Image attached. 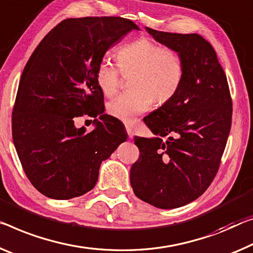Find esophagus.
Here are the masks:
<instances>
[{"mask_svg":"<svg viewBox=\"0 0 253 253\" xmlns=\"http://www.w3.org/2000/svg\"><path fill=\"white\" fill-rule=\"evenodd\" d=\"M126 127L127 135H129L130 139H132V138H133V131H132V129H131V127H130L129 126H126Z\"/></svg>","mask_w":253,"mask_h":253,"instance_id":"1","label":"esophagus"}]
</instances>
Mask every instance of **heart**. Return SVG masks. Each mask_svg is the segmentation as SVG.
Returning <instances> with one entry per match:
<instances>
[{"instance_id": "1", "label": "heart", "mask_w": 253, "mask_h": 253, "mask_svg": "<svg viewBox=\"0 0 253 253\" xmlns=\"http://www.w3.org/2000/svg\"><path fill=\"white\" fill-rule=\"evenodd\" d=\"M115 57L122 73L134 72L131 79L133 90L119 95L107 106L108 114L124 123L134 122L138 115L149 110L153 100L157 105L167 103L181 86L184 67L180 54L149 38H139L122 46ZM120 70L108 59L97 65V84L106 97L118 91Z\"/></svg>"}]
</instances>
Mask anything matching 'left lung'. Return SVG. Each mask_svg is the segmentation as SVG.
<instances>
[{"mask_svg":"<svg viewBox=\"0 0 253 253\" xmlns=\"http://www.w3.org/2000/svg\"><path fill=\"white\" fill-rule=\"evenodd\" d=\"M146 30L180 54L184 75L173 98L143 119L155 137L134 138L140 157L130 182L139 199L172 209L199 198L215 177L231 130L232 99L224 70L205 38Z\"/></svg>","mask_w":253,"mask_h":253,"instance_id":"left-lung-1","label":"left lung"}]
</instances>
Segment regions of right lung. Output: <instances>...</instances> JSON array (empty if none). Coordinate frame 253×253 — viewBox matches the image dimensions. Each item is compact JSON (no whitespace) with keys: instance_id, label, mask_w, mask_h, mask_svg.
I'll return each mask as SVG.
<instances>
[{"instance_id":"right-lung-1","label":"right lung","mask_w":253,"mask_h":253,"mask_svg":"<svg viewBox=\"0 0 253 253\" xmlns=\"http://www.w3.org/2000/svg\"><path fill=\"white\" fill-rule=\"evenodd\" d=\"M132 30L119 17L67 19L42 38L27 62L12 113V137L27 177L55 200L80 197L94 188L99 167L126 141L123 126L104 114L97 65L108 48ZM95 117L94 130L74 120Z\"/></svg>"}]
</instances>
